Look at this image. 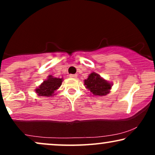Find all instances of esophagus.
<instances>
[{"label":"esophagus","instance_id":"34e87169","mask_svg":"<svg viewBox=\"0 0 155 155\" xmlns=\"http://www.w3.org/2000/svg\"><path fill=\"white\" fill-rule=\"evenodd\" d=\"M69 76H70L71 78H76L77 77V74H70Z\"/></svg>","mask_w":155,"mask_h":155}]
</instances>
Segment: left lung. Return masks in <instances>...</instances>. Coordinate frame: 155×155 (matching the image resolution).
Instances as JSON below:
<instances>
[{
    "label": "left lung",
    "mask_w": 155,
    "mask_h": 155,
    "mask_svg": "<svg viewBox=\"0 0 155 155\" xmlns=\"http://www.w3.org/2000/svg\"><path fill=\"white\" fill-rule=\"evenodd\" d=\"M85 87L93 95L104 96L107 95L111 87V84L101 77L98 74L92 73L87 79L84 80Z\"/></svg>",
    "instance_id": "obj_1"
}]
</instances>
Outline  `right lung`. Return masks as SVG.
<instances>
[{"label": "right lung", "mask_w": 155, "mask_h": 155, "mask_svg": "<svg viewBox=\"0 0 155 155\" xmlns=\"http://www.w3.org/2000/svg\"><path fill=\"white\" fill-rule=\"evenodd\" d=\"M62 81H63L62 79L53 78L52 76H49L47 80L44 81L39 86V87L35 90V92L40 96H46V97L52 96L55 90H58L60 87Z\"/></svg>", "instance_id": "obj_1"}]
</instances>
